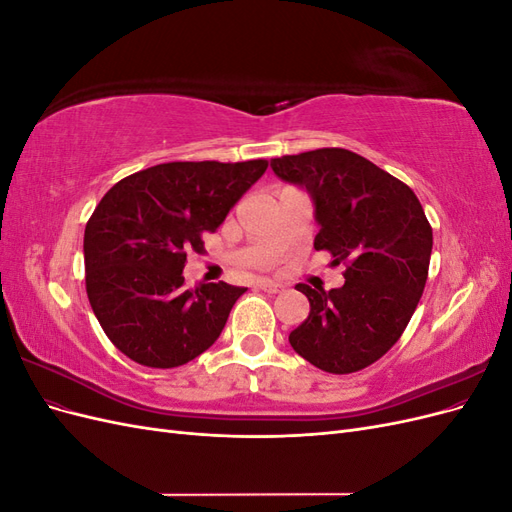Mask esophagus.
Instances as JSON below:
<instances>
[{
	"instance_id": "esophagus-1",
	"label": "esophagus",
	"mask_w": 512,
	"mask_h": 512,
	"mask_svg": "<svg viewBox=\"0 0 512 512\" xmlns=\"http://www.w3.org/2000/svg\"><path fill=\"white\" fill-rule=\"evenodd\" d=\"M258 286L265 290V292H271V294H275V292H282L284 290V284H280V282H273V280H260L258 282Z\"/></svg>"
}]
</instances>
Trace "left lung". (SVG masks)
Returning a JSON list of instances; mask_svg holds the SVG:
<instances>
[{
  "label": "left lung",
  "mask_w": 512,
  "mask_h": 512,
  "mask_svg": "<svg viewBox=\"0 0 512 512\" xmlns=\"http://www.w3.org/2000/svg\"><path fill=\"white\" fill-rule=\"evenodd\" d=\"M271 168L312 198L316 250L346 265L337 290L297 284L309 316L288 342L329 374L365 369L395 346L421 301L433 245L425 211L406 183L348 149L273 158Z\"/></svg>",
  "instance_id": "left-lung-1"
}]
</instances>
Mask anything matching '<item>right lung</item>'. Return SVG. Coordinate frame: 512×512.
Returning a JSON list of instances; mask_svg holds the SVG:
<instances>
[{
    "label": "right lung",
    "mask_w": 512,
    "mask_h": 512,
    "mask_svg": "<svg viewBox=\"0 0 512 512\" xmlns=\"http://www.w3.org/2000/svg\"><path fill=\"white\" fill-rule=\"evenodd\" d=\"M267 160L168 162L115 183L85 226V284L106 337L132 361L170 369L220 337L247 288L183 286L188 254L265 175Z\"/></svg>",
    "instance_id": "obj_1"
}]
</instances>
